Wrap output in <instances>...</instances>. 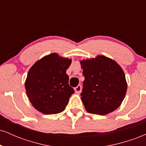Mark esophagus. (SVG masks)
I'll list each match as a JSON object with an SVG mask.
<instances>
[{"label": "esophagus", "mask_w": 146, "mask_h": 146, "mask_svg": "<svg viewBox=\"0 0 146 146\" xmlns=\"http://www.w3.org/2000/svg\"><path fill=\"white\" fill-rule=\"evenodd\" d=\"M74 90H75V93H78V94H80V93H81V91H82V86H81V85H78V86H77L75 88Z\"/></svg>", "instance_id": "34e87169"}]
</instances>
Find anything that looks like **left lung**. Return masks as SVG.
Listing matches in <instances>:
<instances>
[{"instance_id": "8db88e82", "label": "left lung", "mask_w": 146, "mask_h": 146, "mask_svg": "<svg viewBox=\"0 0 146 146\" xmlns=\"http://www.w3.org/2000/svg\"><path fill=\"white\" fill-rule=\"evenodd\" d=\"M84 76L81 100L88 113L105 115L121 104L128 84L117 62L104 56L80 61Z\"/></svg>"}]
</instances>
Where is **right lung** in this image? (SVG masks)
Here are the masks:
<instances>
[{
    "mask_svg": "<svg viewBox=\"0 0 146 146\" xmlns=\"http://www.w3.org/2000/svg\"><path fill=\"white\" fill-rule=\"evenodd\" d=\"M72 60L53 53L33 64L25 80V87L29 102L45 115L64 110L74 90L68 85L66 70Z\"/></svg>",
    "mask_w": 146,
    "mask_h": 146,
    "instance_id": "1",
    "label": "right lung"
}]
</instances>
